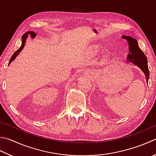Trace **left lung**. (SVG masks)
I'll return each instance as SVG.
<instances>
[{
  "label": "left lung",
  "instance_id": "left-lung-1",
  "mask_svg": "<svg viewBox=\"0 0 156 156\" xmlns=\"http://www.w3.org/2000/svg\"><path fill=\"white\" fill-rule=\"evenodd\" d=\"M122 38L126 40L129 42L130 53L127 55V59L141 69L145 75L146 81L148 82L149 78V71L147 66V60L144 53L140 49L138 42L136 39L129 36H123Z\"/></svg>",
  "mask_w": 156,
  "mask_h": 156
}]
</instances>
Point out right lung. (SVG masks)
Returning <instances> with one entry per match:
<instances>
[{"instance_id": "1", "label": "right lung", "mask_w": 156, "mask_h": 156, "mask_svg": "<svg viewBox=\"0 0 156 156\" xmlns=\"http://www.w3.org/2000/svg\"><path fill=\"white\" fill-rule=\"evenodd\" d=\"M28 35H30V36H31V37H32V38H35V37H36V34L34 32H33V31H29V32H26L25 34H23V35L22 36V38H21V39H22V44H21V47L19 48V49H18L17 51H15V53H13V55H12V57H11L10 60H9V64H10L12 62H13V61L15 59V57H16L17 56V55L19 54V53H20V52L21 51V50H22L24 46H25V43H26V38H27V36H28Z\"/></svg>"}]
</instances>
